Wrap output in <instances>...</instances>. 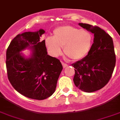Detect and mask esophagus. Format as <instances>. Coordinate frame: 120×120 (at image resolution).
I'll return each instance as SVG.
<instances>
[{
	"mask_svg": "<svg viewBox=\"0 0 120 120\" xmlns=\"http://www.w3.org/2000/svg\"><path fill=\"white\" fill-rule=\"evenodd\" d=\"M62 66H63V68H66L67 67H68V65L63 62H62Z\"/></svg>",
	"mask_w": 120,
	"mask_h": 120,
	"instance_id": "obj_1",
	"label": "esophagus"
}]
</instances>
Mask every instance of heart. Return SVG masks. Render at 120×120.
Wrapping results in <instances>:
<instances>
[{"label":"heart","instance_id":"b5f03b06","mask_svg":"<svg viewBox=\"0 0 120 120\" xmlns=\"http://www.w3.org/2000/svg\"><path fill=\"white\" fill-rule=\"evenodd\" d=\"M53 38L45 39L48 53L54 58L64 53L74 61L84 58L89 54L93 44V36L86 30L70 25L59 26L53 31Z\"/></svg>","mask_w":120,"mask_h":120}]
</instances>
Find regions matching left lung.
<instances>
[{"instance_id":"left-lung-1","label":"left lung","mask_w":120,"mask_h":120,"mask_svg":"<svg viewBox=\"0 0 120 120\" xmlns=\"http://www.w3.org/2000/svg\"><path fill=\"white\" fill-rule=\"evenodd\" d=\"M79 25L94 34V43L87 55L73 64V82L78 89L90 93L104 87L110 80L116 62L112 38L98 26L87 23Z\"/></svg>"}]
</instances>
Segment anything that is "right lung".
I'll return each instance as SVG.
<instances>
[{
  "label": "right lung",
  "mask_w": 120,
  "mask_h": 120,
  "mask_svg": "<svg viewBox=\"0 0 120 120\" xmlns=\"http://www.w3.org/2000/svg\"><path fill=\"white\" fill-rule=\"evenodd\" d=\"M44 33L40 29L17 34L6 54L8 78L12 86L23 96L38 100L53 95L62 70L59 59L48 55L45 40L40 39ZM27 48L32 52L28 58L20 53Z\"/></svg>",
  "instance_id": "right-lung-1"
}]
</instances>
